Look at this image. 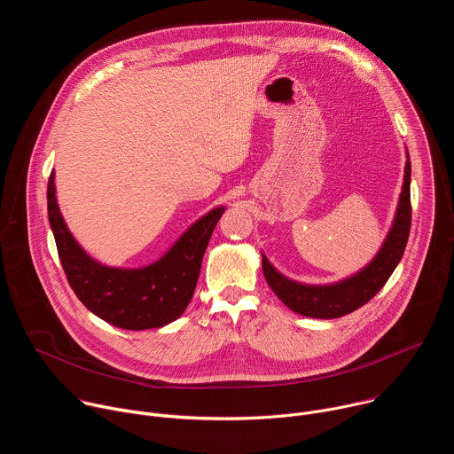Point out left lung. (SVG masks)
I'll list each match as a JSON object with an SVG mask.
<instances>
[{"label":"left lung","instance_id":"left-lung-1","mask_svg":"<svg viewBox=\"0 0 454 454\" xmlns=\"http://www.w3.org/2000/svg\"><path fill=\"white\" fill-rule=\"evenodd\" d=\"M410 183H411V163L406 151V167H404V183L399 196L397 212L387 230L386 239L382 240L377 254L372 261L359 270L357 273L333 282V284H303L287 278L282 275L262 253V271L273 289V293L286 303L293 312L333 319L354 312L366 301H370L392 277L394 270L401 262L404 247L410 237L411 226V203H410Z\"/></svg>","mask_w":454,"mask_h":454}]
</instances>
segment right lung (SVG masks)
Masks as SVG:
<instances>
[{
  "label": "right lung",
  "mask_w": 454,
  "mask_h": 454,
  "mask_svg": "<svg viewBox=\"0 0 454 454\" xmlns=\"http://www.w3.org/2000/svg\"><path fill=\"white\" fill-rule=\"evenodd\" d=\"M48 219L60 264L77 298L118 329H160L177 319L196 289L203 254L224 207H215L158 258L142 268L106 266L86 253L64 221L55 196V172L48 179Z\"/></svg>",
  "instance_id": "add662e5"
}]
</instances>
